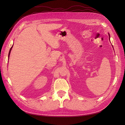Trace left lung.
<instances>
[{
    "instance_id": "left-lung-1",
    "label": "left lung",
    "mask_w": 125,
    "mask_h": 125,
    "mask_svg": "<svg viewBox=\"0 0 125 125\" xmlns=\"http://www.w3.org/2000/svg\"><path fill=\"white\" fill-rule=\"evenodd\" d=\"M108 35H109V41H110V39H109V38H110V35H109V33H108ZM112 46H113V45H112Z\"/></svg>"
}]
</instances>
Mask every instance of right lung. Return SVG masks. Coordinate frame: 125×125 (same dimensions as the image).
Returning <instances> with one entry per match:
<instances>
[{
	"label": "right lung",
	"instance_id": "right-lung-1",
	"mask_svg": "<svg viewBox=\"0 0 125 125\" xmlns=\"http://www.w3.org/2000/svg\"><path fill=\"white\" fill-rule=\"evenodd\" d=\"M13 45H12V47H11L10 50V51H9V55H8V59L9 58V56H10V52H11V50H12V47H13Z\"/></svg>",
	"mask_w": 125,
	"mask_h": 125
}]
</instances>
